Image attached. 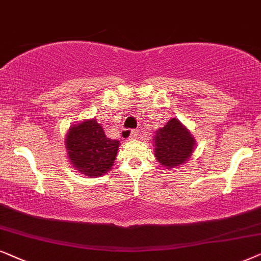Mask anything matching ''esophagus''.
Returning a JSON list of instances; mask_svg holds the SVG:
<instances>
[{"mask_svg": "<svg viewBox=\"0 0 261 261\" xmlns=\"http://www.w3.org/2000/svg\"><path fill=\"white\" fill-rule=\"evenodd\" d=\"M121 135H123L124 138H127V140H135V138L137 137L138 131L137 130H123Z\"/></svg>", "mask_w": 261, "mask_h": 261, "instance_id": "34e87169", "label": "esophagus"}]
</instances>
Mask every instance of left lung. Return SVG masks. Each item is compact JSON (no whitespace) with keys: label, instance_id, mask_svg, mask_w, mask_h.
Instances as JSON below:
<instances>
[{"label":"left lung","instance_id":"obj_1","mask_svg":"<svg viewBox=\"0 0 261 261\" xmlns=\"http://www.w3.org/2000/svg\"><path fill=\"white\" fill-rule=\"evenodd\" d=\"M155 158L166 168H175L189 161L196 141L178 119L172 118L154 136Z\"/></svg>","mask_w":261,"mask_h":261}]
</instances>
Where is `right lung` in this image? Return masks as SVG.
Listing matches in <instances>:
<instances>
[{
    "mask_svg": "<svg viewBox=\"0 0 261 261\" xmlns=\"http://www.w3.org/2000/svg\"><path fill=\"white\" fill-rule=\"evenodd\" d=\"M119 141L106 137L101 124L95 119L83 120L69 128L65 137L71 165L86 176H101L116 160Z\"/></svg>",
    "mask_w": 261,
    "mask_h": 261,
    "instance_id": "right-lung-1",
    "label": "right lung"
}]
</instances>
